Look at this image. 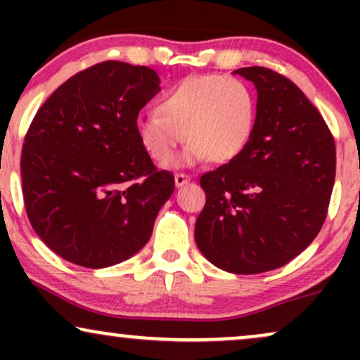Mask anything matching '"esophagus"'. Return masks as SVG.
I'll return each instance as SVG.
<instances>
[{"label":"esophagus","instance_id":"1","mask_svg":"<svg viewBox=\"0 0 360 360\" xmlns=\"http://www.w3.org/2000/svg\"><path fill=\"white\" fill-rule=\"evenodd\" d=\"M174 183H176L177 188H183L184 184L189 183V177L186 174H176L174 176Z\"/></svg>","mask_w":360,"mask_h":360}]
</instances>
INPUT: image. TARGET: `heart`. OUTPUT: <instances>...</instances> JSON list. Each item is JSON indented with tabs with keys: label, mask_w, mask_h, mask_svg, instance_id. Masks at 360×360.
<instances>
[{
	"label": "heart",
	"mask_w": 360,
	"mask_h": 360,
	"mask_svg": "<svg viewBox=\"0 0 360 360\" xmlns=\"http://www.w3.org/2000/svg\"><path fill=\"white\" fill-rule=\"evenodd\" d=\"M155 111L135 118V135L155 162H166L188 140L183 154L172 162L174 167L237 159L250 143L257 123L254 91L225 74L184 77L157 100Z\"/></svg>",
	"instance_id": "obj_1"
}]
</instances>
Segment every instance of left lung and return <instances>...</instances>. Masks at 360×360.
Wrapping results in <instances>:
<instances>
[{
  "label": "left lung",
  "mask_w": 360,
  "mask_h": 360,
  "mask_svg": "<svg viewBox=\"0 0 360 360\" xmlns=\"http://www.w3.org/2000/svg\"><path fill=\"white\" fill-rule=\"evenodd\" d=\"M257 89V123L237 159L201 176L198 249L233 274L283 267L320 232L335 183V142L295 82L271 69L233 71Z\"/></svg>",
  "instance_id": "obj_1"
}]
</instances>
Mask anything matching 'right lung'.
Masks as SVG:
<instances>
[{"label": "right lung", "instance_id": "obj_1", "mask_svg": "<svg viewBox=\"0 0 360 360\" xmlns=\"http://www.w3.org/2000/svg\"><path fill=\"white\" fill-rule=\"evenodd\" d=\"M159 91L154 69L106 60L65 81L37 111L20 164L23 200L59 257L103 269L150 238L174 176L157 171L134 123Z\"/></svg>", "mask_w": 360, "mask_h": 360}]
</instances>
